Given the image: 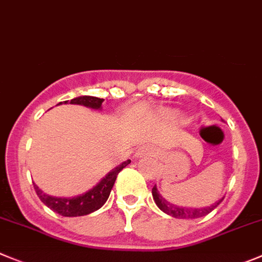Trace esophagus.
<instances>
[{
  "mask_svg": "<svg viewBox=\"0 0 262 262\" xmlns=\"http://www.w3.org/2000/svg\"><path fill=\"white\" fill-rule=\"evenodd\" d=\"M150 154H151V148L147 147V146H142V147H139L138 150L136 151L137 158H142V156L150 155Z\"/></svg>",
  "mask_w": 262,
  "mask_h": 262,
  "instance_id": "34e87169",
  "label": "esophagus"
}]
</instances>
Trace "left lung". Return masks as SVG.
I'll return each instance as SVG.
<instances>
[{
	"label": "left lung",
	"instance_id": "obj_1",
	"mask_svg": "<svg viewBox=\"0 0 262 262\" xmlns=\"http://www.w3.org/2000/svg\"><path fill=\"white\" fill-rule=\"evenodd\" d=\"M152 198L154 200H155L156 205H158L161 211L164 212V213L169 214V216L174 217V219H199V217L205 216V214H208L209 212L213 211L217 205L224 200V198H222V199H220L219 202L212 204L211 207H204V208H191V207L187 208V207L176 205L168 202L167 199H164V198L161 196L160 192H159L158 189H156V186L152 187Z\"/></svg>",
	"mask_w": 262,
	"mask_h": 262
}]
</instances>
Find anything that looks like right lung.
I'll use <instances>...</instances> for the list:
<instances>
[{"label":"right lung","mask_w":262,"mask_h":262,"mask_svg":"<svg viewBox=\"0 0 262 262\" xmlns=\"http://www.w3.org/2000/svg\"><path fill=\"white\" fill-rule=\"evenodd\" d=\"M104 99L97 97H90V95H82V97H77L71 99V104H81V106L89 107V108L94 110H101L102 103H103ZM68 101H66L64 103H67ZM58 104H62V102ZM130 163V160H126L124 163H121L120 165H117L116 168L111 170L110 173H107L103 178L101 180V182H98L93 189H90L89 191H86L85 194L79 195V196L73 198H57V196H50V195H46L45 192L41 189H38V186L36 183H33L35 186L36 194L40 198L41 202L49 207L50 209H53L54 212H57L58 214L64 217H77V216H85V214H89L92 212L97 211L107 202L110 196V192H111L112 187H114V183L116 181L117 174L123 168H125L126 165Z\"/></svg>","instance_id":"add662e5"}]
</instances>
